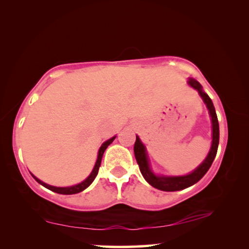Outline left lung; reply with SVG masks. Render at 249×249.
I'll return each instance as SVG.
<instances>
[{
    "label": "left lung",
    "instance_id": "obj_1",
    "mask_svg": "<svg viewBox=\"0 0 249 249\" xmlns=\"http://www.w3.org/2000/svg\"><path fill=\"white\" fill-rule=\"evenodd\" d=\"M187 84L196 89L198 92L199 96L202 97V100L206 107L208 109L211 116L212 122V146L210 152H208L206 159L203 160V163L199 165L198 167H196L192 173H189L187 175H181V176H165V175H157L153 172L151 167V161H149L147 152H146L145 145L142 143V141L139 136L136 135V142L134 145V154H135V159L137 164L140 166V171L142 175L147 181L149 185H152L153 187H155L160 191L164 192H175V191H181L192 185L196 184L200 178H203V176L206 174L208 169L212 166L213 160H214L217 148H218L219 144V125L218 120H217V115L215 112V107L213 105V102L207 95L206 93L203 90V86L199 84V82H197L194 78H188Z\"/></svg>",
    "mask_w": 249,
    "mask_h": 249
}]
</instances>
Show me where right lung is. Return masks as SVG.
<instances>
[{
    "mask_svg": "<svg viewBox=\"0 0 249 249\" xmlns=\"http://www.w3.org/2000/svg\"><path fill=\"white\" fill-rule=\"evenodd\" d=\"M116 139V136H113L112 139L107 140L106 142H104L102 146L98 149V154H97V160L95 161V165H94V167L92 169V172H90V174L89 175L88 178H85L84 180L82 181V183H78L76 185H73V186H69V187H56V186H52V185H49L44 183V181H42L41 179H38L37 177H35L33 174H31L33 176V178L37 181L38 184H41L42 186L46 187L47 189H50V191L57 193V194H63V195H72V194H77V193H80L82 191H84L85 188H88L90 184L93 183V180L95 179V177L98 173V168L101 166V161H102V157H103V154L105 152V149L108 147L109 144L113 143V141Z\"/></svg>",
    "mask_w": 249,
    "mask_h": 249,
    "instance_id": "right-lung-1",
    "label": "right lung"
}]
</instances>
